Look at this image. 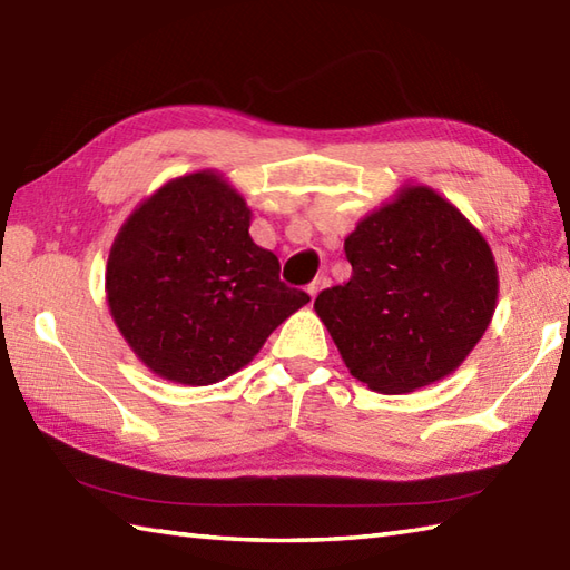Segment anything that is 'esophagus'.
<instances>
[{
  "label": "esophagus",
  "mask_w": 570,
  "mask_h": 570,
  "mask_svg": "<svg viewBox=\"0 0 570 570\" xmlns=\"http://www.w3.org/2000/svg\"><path fill=\"white\" fill-rule=\"evenodd\" d=\"M331 282H328V276H318V278H313V282L308 284V296L311 298H316L318 296V292H323L325 286H328Z\"/></svg>",
  "instance_id": "1"
}]
</instances>
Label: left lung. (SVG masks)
Here are the masks:
<instances>
[{
  "mask_svg": "<svg viewBox=\"0 0 570 570\" xmlns=\"http://www.w3.org/2000/svg\"><path fill=\"white\" fill-rule=\"evenodd\" d=\"M353 276L318 294V318L355 380L409 394L453 374L498 306L480 229L429 186H404L345 239Z\"/></svg>",
  "mask_w": 570,
  "mask_h": 570,
  "instance_id": "obj_1",
  "label": "left lung"
}]
</instances>
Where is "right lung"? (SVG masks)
Listing matches in <instances>:
<instances>
[{"mask_svg": "<svg viewBox=\"0 0 570 570\" xmlns=\"http://www.w3.org/2000/svg\"><path fill=\"white\" fill-rule=\"evenodd\" d=\"M252 210L217 171L171 178L112 242L105 292L112 321L159 377L205 386L254 360L306 292L249 237Z\"/></svg>", "mask_w": 570, "mask_h": 570, "instance_id": "1", "label": "right lung"}]
</instances>
